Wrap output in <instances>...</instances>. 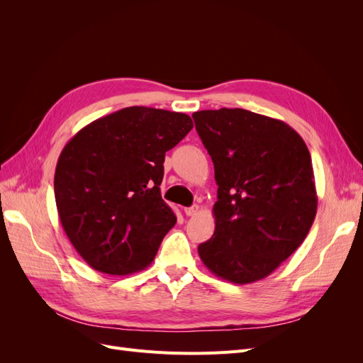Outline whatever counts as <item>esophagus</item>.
I'll return each instance as SVG.
<instances>
[{"instance_id": "34e87169", "label": "esophagus", "mask_w": 363, "mask_h": 363, "mask_svg": "<svg viewBox=\"0 0 363 363\" xmlns=\"http://www.w3.org/2000/svg\"><path fill=\"white\" fill-rule=\"evenodd\" d=\"M199 211H200V207L196 206V204H194L191 207H186L184 208V213H186V216H194V215L199 213Z\"/></svg>"}]
</instances>
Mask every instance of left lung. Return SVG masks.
<instances>
[{
  "mask_svg": "<svg viewBox=\"0 0 363 363\" xmlns=\"http://www.w3.org/2000/svg\"><path fill=\"white\" fill-rule=\"evenodd\" d=\"M218 184L213 236L199 245L204 265L230 283L265 279L298 248L318 196L311 152L283 121L244 108L192 115Z\"/></svg>",
  "mask_w": 363,
  "mask_h": 363,
  "instance_id": "1",
  "label": "left lung"
}]
</instances>
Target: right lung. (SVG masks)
<instances>
[{"instance_id":"obj_1","label":"right lung","mask_w":363,"mask_h":363,"mask_svg":"<svg viewBox=\"0 0 363 363\" xmlns=\"http://www.w3.org/2000/svg\"><path fill=\"white\" fill-rule=\"evenodd\" d=\"M191 116L125 107L83 127L60 152L54 196L62 227L91 268L125 276L147 268L177 223L162 200L164 152Z\"/></svg>"}]
</instances>
